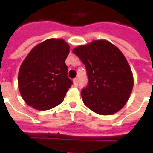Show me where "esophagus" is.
<instances>
[{
	"label": "esophagus",
	"instance_id": "1",
	"mask_svg": "<svg viewBox=\"0 0 153 153\" xmlns=\"http://www.w3.org/2000/svg\"><path fill=\"white\" fill-rule=\"evenodd\" d=\"M78 84H79V79H77V78H75V79H74V85L75 86H78Z\"/></svg>",
	"mask_w": 153,
	"mask_h": 153
}]
</instances>
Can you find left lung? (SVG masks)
Here are the masks:
<instances>
[{"instance_id":"8db88e82","label":"left lung","mask_w":153,"mask_h":153,"mask_svg":"<svg viewBox=\"0 0 153 153\" xmlns=\"http://www.w3.org/2000/svg\"><path fill=\"white\" fill-rule=\"evenodd\" d=\"M73 53L86 69L87 86L81 91L84 104L101 115H110L126 105L133 86L132 71L117 47L106 40L79 46Z\"/></svg>"}]
</instances>
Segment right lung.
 Masks as SVG:
<instances>
[{"label":"right lung","instance_id":"add662e5","mask_svg":"<svg viewBox=\"0 0 153 153\" xmlns=\"http://www.w3.org/2000/svg\"><path fill=\"white\" fill-rule=\"evenodd\" d=\"M69 45L60 39L42 42L30 51L20 66L18 86L23 99L39 110H48L63 101L73 82L65 60Z\"/></svg>","mask_w":153,"mask_h":153}]
</instances>
